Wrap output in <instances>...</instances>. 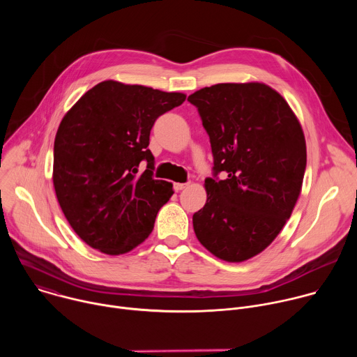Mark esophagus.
Listing matches in <instances>:
<instances>
[{"label": "esophagus", "mask_w": 357, "mask_h": 357, "mask_svg": "<svg viewBox=\"0 0 357 357\" xmlns=\"http://www.w3.org/2000/svg\"><path fill=\"white\" fill-rule=\"evenodd\" d=\"M189 186V183H174V189L176 190V192H179V190H183L185 188H188Z\"/></svg>", "instance_id": "obj_1"}]
</instances>
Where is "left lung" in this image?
Listing matches in <instances>:
<instances>
[{
	"mask_svg": "<svg viewBox=\"0 0 357 357\" xmlns=\"http://www.w3.org/2000/svg\"><path fill=\"white\" fill-rule=\"evenodd\" d=\"M188 101L213 154L208 200L193 215V230L216 257L248 260L273 243L298 200L307 168L302 128L284 97L264 83H219Z\"/></svg>",
	"mask_w": 357,
	"mask_h": 357,
	"instance_id": "obj_1",
	"label": "left lung"
}]
</instances>
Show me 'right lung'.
Returning <instances> with one entry per match:
<instances>
[{
    "instance_id": "obj_1",
    "label": "right lung",
    "mask_w": 357,
    "mask_h": 357,
    "mask_svg": "<svg viewBox=\"0 0 357 357\" xmlns=\"http://www.w3.org/2000/svg\"><path fill=\"white\" fill-rule=\"evenodd\" d=\"M186 96L106 80L63 117L54 145V186L65 218L90 247L119 256L141 244L172 183L154 179L149 132ZM141 162L147 169L137 174Z\"/></svg>"
}]
</instances>
